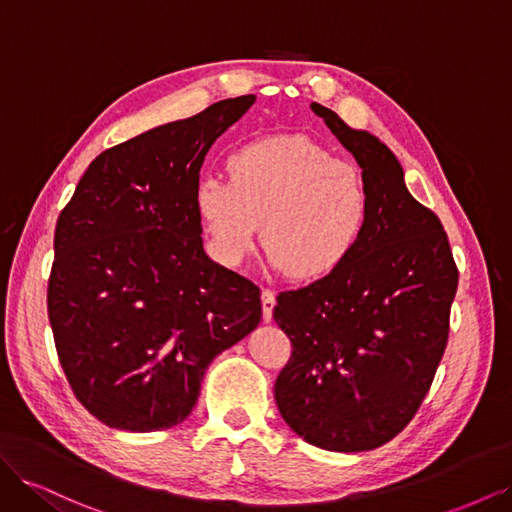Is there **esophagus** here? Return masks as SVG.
Returning a JSON list of instances; mask_svg holds the SVG:
<instances>
[{
    "label": "esophagus",
    "mask_w": 512,
    "mask_h": 512,
    "mask_svg": "<svg viewBox=\"0 0 512 512\" xmlns=\"http://www.w3.org/2000/svg\"><path fill=\"white\" fill-rule=\"evenodd\" d=\"M260 299H262V320L271 322L273 320V307H275V292L262 290Z\"/></svg>",
    "instance_id": "esophagus-1"
}]
</instances>
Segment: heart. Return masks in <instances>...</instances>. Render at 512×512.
<instances>
[{
    "mask_svg": "<svg viewBox=\"0 0 512 512\" xmlns=\"http://www.w3.org/2000/svg\"><path fill=\"white\" fill-rule=\"evenodd\" d=\"M228 177L203 175L194 205L209 250L237 267L262 222L269 265L297 280H320L361 245L371 196L361 170L305 134L256 138L230 153Z\"/></svg>",
    "mask_w": 512,
    "mask_h": 512,
    "instance_id": "1",
    "label": "heart"
}]
</instances>
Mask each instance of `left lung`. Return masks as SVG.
Here are the masks:
<instances>
[{
    "label": "left lung",
    "instance_id": "left-lung-1",
    "mask_svg": "<svg viewBox=\"0 0 512 512\" xmlns=\"http://www.w3.org/2000/svg\"><path fill=\"white\" fill-rule=\"evenodd\" d=\"M312 111L361 166L371 213L348 262L277 294L273 318L292 356L275 404L305 442L361 453L393 440L427 395L459 273L438 215L408 192L395 153L331 108L312 102Z\"/></svg>",
    "mask_w": 512,
    "mask_h": 512
}]
</instances>
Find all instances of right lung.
Returning a JSON list of instances; mask_svg holds the SVG:
<instances>
[{
	"label": "right lung",
	"mask_w": 512,
	"mask_h": 512,
	"mask_svg": "<svg viewBox=\"0 0 512 512\" xmlns=\"http://www.w3.org/2000/svg\"><path fill=\"white\" fill-rule=\"evenodd\" d=\"M256 96L102 151L59 213L49 320L76 399L123 431L179 425L215 356L262 318L260 290L203 247L200 166Z\"/></svg>",
	"instance_id": "1"
}]
</instances>
